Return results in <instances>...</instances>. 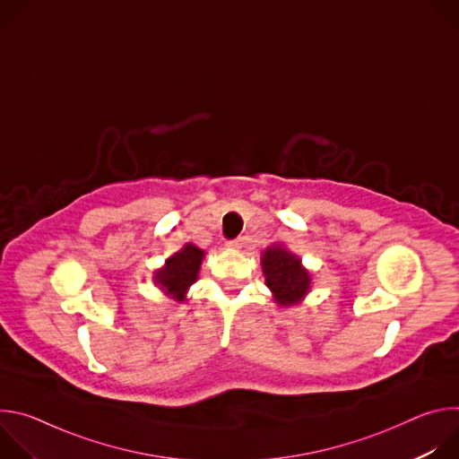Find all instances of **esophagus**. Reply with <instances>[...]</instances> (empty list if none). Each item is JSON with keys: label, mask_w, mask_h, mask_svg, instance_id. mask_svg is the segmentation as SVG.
Masks as SVG:
<instances>
[{"label": "esophagus", "mask_w": 459, "mask_h": 459, "mask_svg": "<svg viewBox=\"0 0 459 459\" xmlns=\"http://www.w3.org/2000/svg\"><path fill=\"white\" fill-rule=\"evenodd\" d=\"M241 239H232V241H227V247L232 248V250H239L241 248Z\"/></svg>", "instance_id": "obj_1"}]
</instances>
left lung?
I'll use <instances>...</instances> for the list:
<instances>
[{
  "mask_svg": "<svg viewBox=\"0 0 459 459\" xmlns=\"http://www.w3.org/2000/svg\"><path fill=\"white\" fill-rule=\"evenodd\" d=\"M261 273L265 285L273 292L274 303L280 307H294L303 303L312 287V274L301 264V257L285 245L274 243L261 252Z\"/></svg>",
  "mask_w": 459,
  "mask_h": 459,
  "instance_id": "1",
  "label": "left lung"
}]
</instances>
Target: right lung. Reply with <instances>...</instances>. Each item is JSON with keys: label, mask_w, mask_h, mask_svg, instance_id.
<instances>
[{"label": "right lung", "mask_w": 459, "mask_h": 459, "mask_svg": "<svg viewBox=\"0 0 459 459\" xmlns=\"http://www.w3.org/2000/svg\"><path fill=\"white\" fill-rule=\"evenodd\" d=\"M204 257L205 252L202 248L186 243L181 250L165 259V265L154 273L152 281L165 296L183 303L186 301L188 289L198 281Z\"/></svg>", "instance_id": "obj_1"}]
</instances>
